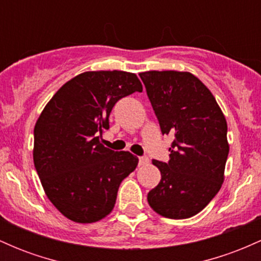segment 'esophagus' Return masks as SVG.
<instances>
[{
	"mask_svg": "<svg viewBox=\"0 0 261 261\" xmlns=\"http://www.w3.org/2000/svg\"><path fill=\"white\" fill-rule=\"evenodd\" d=\"M149 162V160L147 157H140L139 158V164L140 166H145V164H147Z\"/></svg>",
	"mask_w": 261,
	"mask_h": 261,
	"instance_id": "obj_1",
	"label": "esophagus"
}]
</instances>
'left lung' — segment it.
Instances as JSON below:
<instances>
[{"instance_id": "1", "label": "left lung", "mask_w": 261, "mask_h": 261, "mask_svg": "<svg viewBox=\"0 0 261 261\" xmlns=\"http://www.w3.org/2000/svg\"><path fill=\"white\" fill-rule=\"evenodd\" d=\"M163 135H174L168 163L152 161L161 181L147 195L154 212L195 216L218 193L228 157L227 121L214 94L190 72L140 73Z\"/></svg>"}]
</instances>
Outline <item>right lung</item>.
<instances>
[{"mask_svg":"<svg viewBox=\"0 0 261 261\" xmlns=\"http://www.w3.org/2000/svg\"><path fill=\"white\" fill-rule=\"evenodd\" d=\"M142 92L135 73L87 71L67 81L44 108L34 127L33 160L47 199L77 223L107 217L120 182L139 158L100 143L121 98Z\"/></svg>","mask_w":261,"mask_h":261,"instance_id":"right-lung-1","label":"right lung"}]
</instances>
